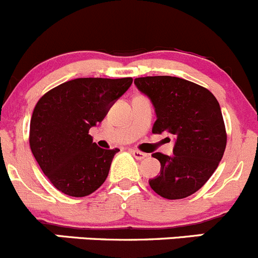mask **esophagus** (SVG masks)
I'll use <instances>...</instances> for the list:
<instances>
[{"mask_svg": "<svg viewBox=\"0 0 258 258\" xmlns=\"http://www.w3.org/2000/svg\"><path fill=\"white\" fill-rule=\"evenodd\" d=\"M131 154L134 155L135 159H137V160H142V159H145V157H147V154L139 151V150H131Z\"/></svg>", "mask_w": 258, "mask_h": 258, "instance_id": "34e87169", "label": "esophagus"}]
</instances>
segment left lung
I'll return each instance as SVG.
<instances>
[{
	"instance_id": "1",
	"label": "left lung",
	"mask_w": 258,
	"mask_h": 258,
	"mask_svg": "<svg viewBox=\"0 0 258 258\" xmlns=\"http://www.w3.org/2000/svg\"><path fill=\"white\" fill-rule=\"evenodd\" d=\"M156 113L152 132L174 137L172 155L155 152L160 172L149 180L151 189L166 199H182L198 191L223 157L226 127L216 97L203 87L169 76L135 79Z\"/></svg>"
}]
</instances>
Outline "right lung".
<instances>
[{
  "label": "right lung",
  "instance_id": "1",
  "mask_svg": "<svg viewBox=\"0 0 258 258\" xmlns=\"http://www.w3.org/2000/svg\"><path fill=\"white\" fill-rule=\"evenodd\" d=\"M132 78H78L45 93L30 121V147L51 184L71 197H87L107 179L118 149L97 146L89 130L103 121Z\"/></svg>",
  "mask_w": 258,
  "mask_h": 258
}]
</instances>
